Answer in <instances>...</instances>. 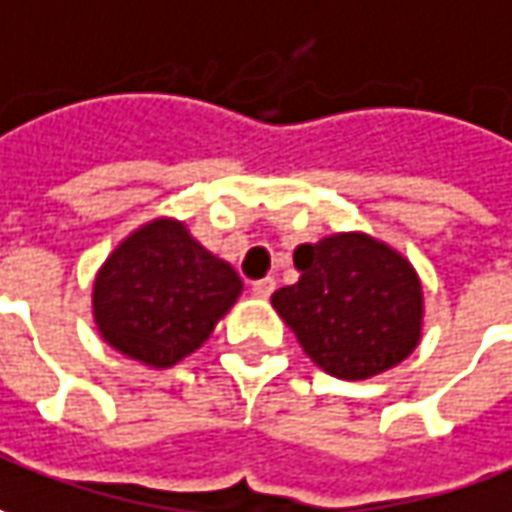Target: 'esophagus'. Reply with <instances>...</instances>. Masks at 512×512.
<instances>
[{"instance_id": "obj_1", "label": "esophagus", "mask_w": 512, "mask_h": 512, "mask_svg": "<svg viewBox=\"0 0 512 512\" xmlns=\"http://www.w3.org/2000/svg\"><path fill=\"white\" fill-rule=\"evenodd\" d=\"M250 290H253V295H256V298H270V295H273V290H276V281H273V278L253 281V287H250Z\"/></svg>"}]
</instances>
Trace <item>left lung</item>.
I'll return each mask as SVG.
<instances>
[{
    "instance_id": "obj_1",
    "label": "left lung",
    "mask_w": 512,
    "mask_h": 512,
    "mask_svg": "<svg viewBox=\"0 0 512 512\" xmlns=\"http://www.w3.org/2000/svg\"><path fill=\"white\" fill-rule=\"evenodd\" d=\"M292 262L301 278L270 301L317 368L370 379L421 343L424 287L398 250L354 231L298 245Z\"/></svg>"
}]
</instances>
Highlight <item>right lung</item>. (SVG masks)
<instances>
[{
  "mask_svg": "<svg viewBox=\"0 0 512 512\" xmlns=\"http://www.w3.org/2000/svg\"><path fill=\"white\" fill-rule=\"evenodd\" d=\"M242 295V278L181 220L158 217L102 262L91 312L105 343L147 368H172L211 337Z\"/></svg>",
  "mask_w": 512,
  "mask_h": 512,
  "instance_id": "1",
  "label": "right lung"
}]
</instances>
